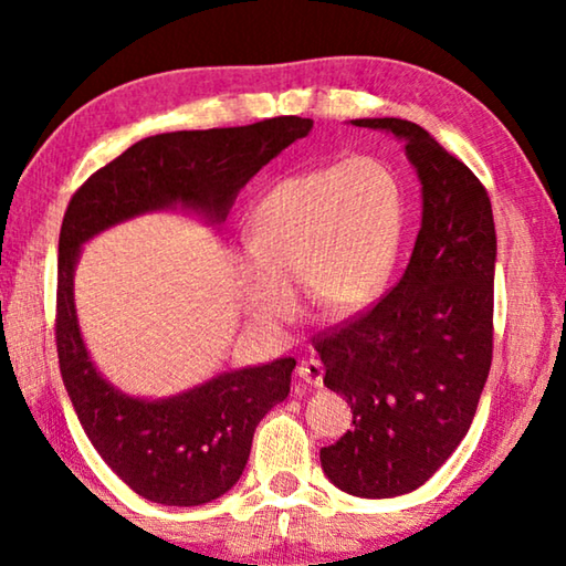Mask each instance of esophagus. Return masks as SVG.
Segmentation results:
<instances>
[{"label": "esophagus", "instance_id": "34e87169", "mask_svg": "<svg viewBox=\"0 0 566 566\" xmlns=\"http://www.w3.org/2000/svg\"><path fill=\"white\" fill-rule=\"evenodd\" d=\"M296 377L306 381L310 387H322V377H324V367L319 359H304L300 367H296Z\"/></svg>", "mask_w": 566, "mask_h": 566}]
</instances>
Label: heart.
Masks as SVG:
<instances>
[{
    "mask_svg": "<svg viewBox=\"0 0 566 566\" xmlns=\"http://www.w3.org/2000/svg\"><path fill=\"white\" fill-rule=\"evenodd\" d=\"M405 189L369 157L296 171L266 191L247 224L237 284L256 322L294 314L292 284L324 314H349L385 292L405 237Z\"/></svg>",
    "mask_w": 566,
    "mask_h": 566,
    "instance_id": "b5f03b06",
    "label": "heart"
}]
</instances>
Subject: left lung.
Wrapping results in <instances>:
<instances>
[{
    "mask_svg": "<svg viewBox=\"0 0 566 566\" xmlns=\"http://www.w3.org/2000/svg\"><path fill=\"white\" fill-rule=\"evenodd\" d=\"M352 124L405 142L421 181V229L401 280L312 339L324 385L354 415L319 459L342 492L389 500L424 484L472 424L492 367L496 232L482 181L419 124Z\"/></svg>",
    "mask_w": 566,
    "mask_h": 566,
    "instance_id": "1",
    "label": "left lung"
}]
</instances>
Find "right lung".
Returning <instances> with one entry per match:
<instances>
[{"instance_id":"obj_1","label":"right lung","mask_w":566,"mask_h":566,"mask_svg":"<svg viewBox=\"0 0 566 566\" xmlns=\"http://www.w3.org/2000/svg\"><path fill=\"white\" fill-rule=\"evenodd\" d=\"M312 119L272 117L247 127L167 132L132 145L74 191L62 219L54 339L80 424L129 490L167 506L207 504L242 476L254 429L290 395L296 361L224 371L185 395L137 399L104 379L74 312L82 244L124 219L181 205L222 222L249 179L310 134Z\"/></svg>"}]
</instances>
